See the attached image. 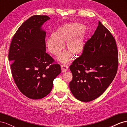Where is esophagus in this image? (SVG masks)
<instances>
[{"label": "esophagus", "instance_id": "esophagus-1", "mask_svg": "<svg viewBox=\"0 0 127 127\" xmlns=\"http://www.w3.org/2000/svg\"><path fill=\"white\" fill-rule=\"evenodd\" d=\"M61 70L63 72H66L68 69V66L67 64L61 65Z\"/></svg>", "mask_w": 127, "mask_h": 127}]
</instances>
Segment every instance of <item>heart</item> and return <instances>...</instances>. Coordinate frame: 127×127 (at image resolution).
I'll return each instance as SVG.
<instances>
[{
  "instance_id": "b5f03b06",
  "label": "heart",
  "mask_w": 127,
  "mask_h": 127,
  "mask_svg": "<svg viewBox=\"0 0 127 127\" xmlns=\"http://www.w3.org/2000/svg\"><path fill=\"white\" fill-rule=\"evenodd\" d=\"M85 26L79 23H70L58 29L56 33L50 35L46 41L49 51L52 55L58 56L64 49V42H67L66 48L69 51H64L58 58L63 63H67L72 57L81 55L85 45L86 34Z\"/></svg>"
}]
</instances>
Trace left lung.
<instances>
[{
    "instance_id": "left-lung-1",
    "label": "left lung",
    "mask_w": 127,
    "mask_h": 127,
    "mask_svg": "<svg viewBox=\"0 0 127 127\" xmlns=\"http://www.w3.org/2000/svg\"><path fill=\"white\" fill-rule=\"evenodd\" d=\"M118 51L116 42L100 22L85 45L82 55L69 67L72 79L69 88L73 95L84 102L101 95L116 75Z\"/></svg>"
}]
</instances>
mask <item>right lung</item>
I'll return each mask as SVG.
<instances>
[{
	"mask_svg": "<svg viewBox=\"0 0 127 127\" xmlns=\"http://www.w3.org/2000/svg\"><path fill=\"white\" fill-rule=\"evenodd\" d=\"M50 18L34 15L23 23L11 42L8 60L12 76L23 94L29 98H43L52 90L61 72L59 64L46 53L45 31L42 25Z\"/></svg>",
	"mask_w": 127,
	"mask_h": 127,
	"instance_id": "right-lung-1",
	"label": "right lung"
}]
</instances>
